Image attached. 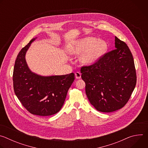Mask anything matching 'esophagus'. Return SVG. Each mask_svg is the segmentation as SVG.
<instances>
[{
  "label": "esophagus",
  "instance_id": "1",
  "mask_svg": "<svg viewBox=\"0 0 148 148\" xmlns=\"http://www.w3.org/2000/svg\"><path fill=\"white\" fill-rule=\"evenodd\" d=\"M75 78L77 79H79L81 78V74L79 73V72H76L75 73Z\"/></svg>",
  "mask_w": 148,
  "mask_h": 148
}]
</instances>
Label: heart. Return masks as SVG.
Returning a JSON list of instances; mask_svg holds the SVG:
<instances>
[{
  "instance_id": "1",
  "label": "heart",
  "mask_w": 148,
  "mask_h": 148,
  "mask_svg": "<svg viewBox=\"0 0 148 148\" xmlns=\"http://www.w3.org/2000/svg\"><path fill=\"white\" fill-rule=\"evenodd\" d=\"M108 45L105 41L88 37L77 41L74 44L71 52L74 54L79 55L84 53L81 57V61L84 64H91L98 60L106 52Z\"/></svg>"
}]
</instances>
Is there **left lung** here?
<instances>
[{
	"mask_svg": "<svg viewBox=\"0 0 148 148\" xmlns=\"http://www.w3.org/2000/svg\"><path fill=\"white\" fill-rule=\"evenodd\" d=\"M115 49L105 53L94 64L82 66V79L90 103L98 111L111 112L123 108L136 84L132 54L115 36Z\"/></svg>",
	"mask_w": 148,
	"mask_h": 148,
	"instance_id": "8db88e82",
	"label": "left lung"
}]
</instances>
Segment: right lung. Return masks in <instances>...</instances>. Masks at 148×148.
I'll list each match as a JSON object with an SVG mask.
<instances>
[{
    "label": "right lung",
    "mask_w": 148,
    "mask_h": 148,
    "mask_svg": "<svg viewBox=\"0 0 148 148\" xmlns=\"http://www.w3.org/2000/svg\"><path fill=\"white\" fill-rule=\"evenodd\" d=\"M18 53L14 66V91L23 106L32 114L50 116L57 113L64 103L69 89L73 82L74 73L41 77L32 73L25 54L32 41Z\"/></svg>",
    "instance_id": "1"
}]
</instances>
